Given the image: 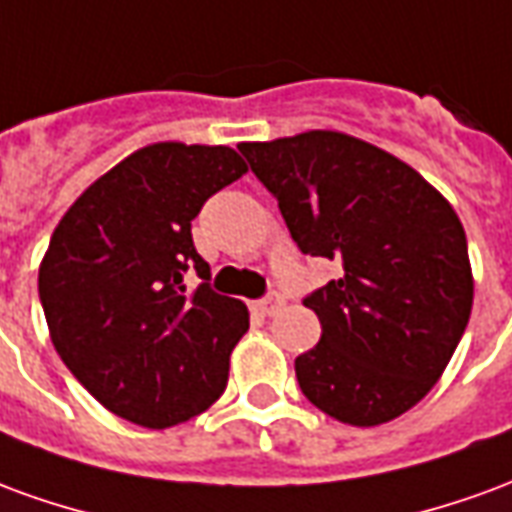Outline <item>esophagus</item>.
<instances>
[{"instance_id":"obj_1","label":"esophagus","mask_w":512,"mask_h":512,"mask_svg":"<svg viewBox=\"0 0 512 512\" xmlns=\"http://www.w3.org/2000/svg\"><path fill=\"white\" fill-rule=\"evenodd\" d=\"M282 304H285V299H282V293H277V290H271V293H266L263 299L257 301L255 307L260 312H263V315H274V312H277L279 307H282Z\"/></svg>"}]
</instances>
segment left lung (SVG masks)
Listing matches in <instances>:
<instances>
[{
	"instance_id": "8db88e82",
	"label": "left lung",
	"mask_w": 512,
	"mask_h": 512,
	"mask_svg": "<svg viewBox=\"0 0 512 512\" xmlns=\"http://www.w3.org/2000/svg\"><path fill=\"white\" fill-rule=\"evenodd\" d=\"M304 255L340 266L304 296L321 340L296 356L304 397L370 428L417 406L439 381L472 312L461 219L419 172L337 131L244 142Z\"/></svg>"
}]
</instances>
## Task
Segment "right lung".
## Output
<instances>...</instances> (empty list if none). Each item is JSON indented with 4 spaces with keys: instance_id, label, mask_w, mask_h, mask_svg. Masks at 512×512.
<instances>
[{
    "instance_id": "1",
    "label": "right lung",
    "mask_w": 512,
    "mask_h": 512,
    "mask_svg": "<svg viewBox=\"0 0 512 512\" xmlns=\"http://www.w3.org/2000/svg\"><path fill=\"white\" fill-rule=\"evenodd\" d=\"M244 172L233 147H142L95 180L51 235L38 277L51 343L117 417L172 428L222 397L249 312L211 288L191 219ZM189 273L201 277L194 291Z\"/></svg>"
}]
</instances>
